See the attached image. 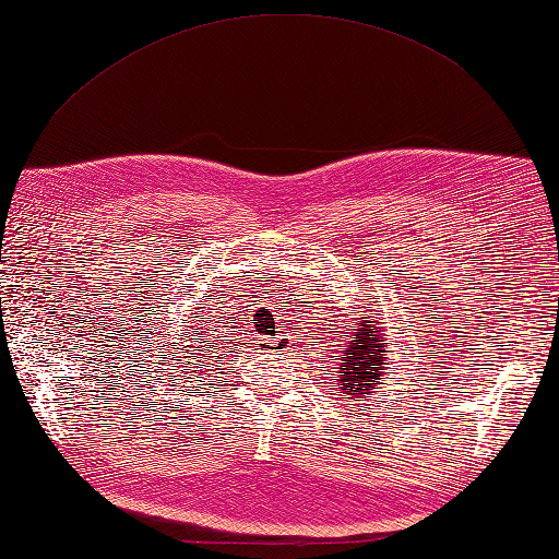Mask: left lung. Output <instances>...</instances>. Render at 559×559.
<instances>
[{
  "mask_svg": "<svg viewBox=\"0 0 559 559\" xmlns=\"http://www.w3.org/2000/svg\"><path fill=\"white\" fill-rule=\"evenodd\" d=\"M372 322L370 317H360V326L353 329V341L341 350V379L338 394H350L360 399L370 394V389L382 379L384 362V343H382V326Z\"/></svg>",
  "mask_w": 559,
  "mask_h": 559,
  "instance_id": "left-lung-1",
  "label": "left lung"
}]
</instances>
